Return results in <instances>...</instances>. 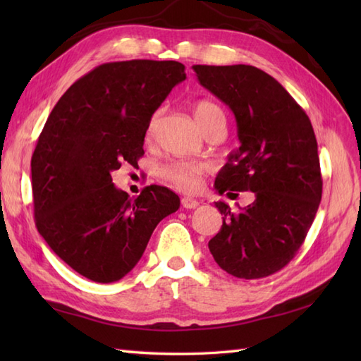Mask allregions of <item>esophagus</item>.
<instances>
[{"label": "esophagus", "instance_id": "esophagus-1", "mask_svg": "<svg viewBox=\"0 0 361 361\" xmlns=\"http://www.w3.org/2000/svg\"><path fill=\"white\" fill-rule=\"evenodd\" d=\"M181 206L186 209H195L198 206V202L192 197H183L181 198Z\"/></svg>", "mask_w": 361, "mask_h": 361}]
</instances>
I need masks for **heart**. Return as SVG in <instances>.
I'll use <instances>...</instances> for the list:
<instances>
[{"instance_id":"heart-1","label":"heart","mask_w":361,"mask_h":361,"mask_svg":"<svg viewBox=\"0 0 361 361\" xmlns=\"http://www.w3.org/2000/svg\"><path fill=\"white\" fill-rule=\"evenodd\" d=\"M192 111L197 124L202 127V130L211 121L217 118H225L220 106L209 101L195 102ZM153 124H155V119H152L149 124V136L153 132ZM208 164L202 163V161H173V163H169L164 167H161L159 173L166 181L172 183L173 186L185 190V192H194V190L202 186V180L204 173L208 172Z\"/></svg>"}]
</instances>
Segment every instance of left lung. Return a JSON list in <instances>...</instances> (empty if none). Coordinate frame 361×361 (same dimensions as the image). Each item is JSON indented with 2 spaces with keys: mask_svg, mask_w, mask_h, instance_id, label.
Segmentation results:
<instances>
[{
  "mask_svg": "<svg viewBox=\"0 0 361 361\" xmlns=\"http://www.w3.org/2000/svg\"><path fill=\"white\" fill-rule=\"evenodd\" d=\"M192 68L200 85L234 113L240 141L214 186L220 195L255 192L239 212L216 203L225 217L209 251L235 278H267L295 257L317 216L323 178L315 132L288 91L259 68Z\"/></svg>",
  "mask_w": 361,
  "mask_h": 361,
  "instance_id": "obj_1",
  "label": "left lung"
}]
</instances>
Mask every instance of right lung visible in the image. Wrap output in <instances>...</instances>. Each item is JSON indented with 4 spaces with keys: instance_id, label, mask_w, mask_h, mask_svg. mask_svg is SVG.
<instances>
[{
    "instance_id": "1",
    "label": "right lung",
    "mask_w": 361,
    "mask_h": 361,
    "mask_svg": "<svg viewBox=\"0 0 361 361\" xmlns=\"http://www.w3.org/2000/svg\"><path fill=\"white\" fill-rule=\"evenodd\" d=\"M185 79V65L173 60L99 65L66 90L38 136L30 159L37 229L91 281L124 278L153 229L180 208L178 195L164 186L130 198L111 172L137 164L152 114Z\"/></svg>"
}]
</instances>
